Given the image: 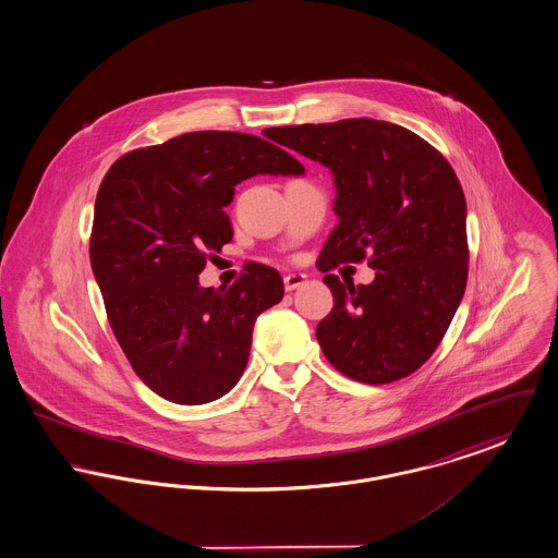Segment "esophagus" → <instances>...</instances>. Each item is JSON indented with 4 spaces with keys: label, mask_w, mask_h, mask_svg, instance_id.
<instances>
[{
    "label": "esophagus",
    "mask_w": 558,
    "mask_h": 558,
    "mask_svg": "<svg viewBox=\"0 0 558 558\" xmlns=\"http://www.w3.org/2000/svg\"><path fill=\"white\" fill-rule=\"evenodd\" d=\"M305 280H307L305 274H287L284 276V289L287 291H295V289L305 284Z\"/></svg>",
    "instance_id": "esophagus-1"
}]
</instances>
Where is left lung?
Wrapping results in <instances>:
<instances>
[{"label": "left lung", "mask_w": 558, "mask_h": 558, "mask_svg": "<svg viewBox=\"0 0 558 558\" xmlns=\"http://www.w3.org/2000/svg\"><path fill=\"white\" fill-rule=\"evenodd\" d=\"M267 132L335 177L339 223L318 257L335 299L316 328L327 361L371 386L415 373L442 341L468 282L465 197L456 170L422 136L381 120ZM364 258L378 269L371 286L329 274Z\"/></svg>", "instance_id": "8db88e82"}]
</instances>
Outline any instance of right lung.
I'll return each instance as SVG.
<instances>
[{"mask_svg": "<svg viewBox=\"0 0 558 558\" xmlns=\"http://www.w3.org/2000/svg\"><path fill=\"white\" fill-rule=\"evenodd\" d=\"M303 166L255 134L197 131L116 160L100 183L90 263L111 330L141 381L170 402L204 404L244 373L257 316L284 296L274 267L248 263L230 289L197 274L231 242L235 185Z\"/></svg>", "mask_w": 558, "mask_h": 558, "instance_id": "obj_1", "label": "right lung"}]
</instances>
